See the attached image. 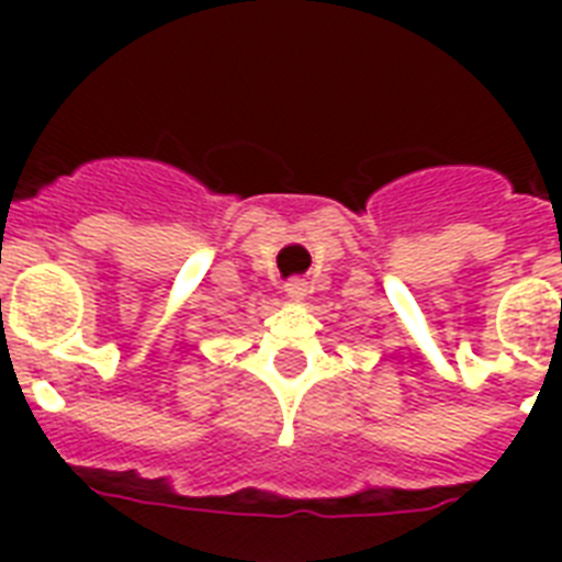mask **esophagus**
<instances>
[{
    "label": "esophagus",
    "instance_id": "esophagus-1",
    "mask_svg": "<svg viewBox=\"0 0 562 562\" xmlns=\"http://www.w3.org/2000/svg\"><path fill=\"white\" fill-rule=\"evenodd\" d=\"M285 291H289V297H303L308 291L306 280H300V277H294V280L285 282Z\"/></svg>",
    "mask_w": 562,
    "mask_h": 562
}]
</instances>
